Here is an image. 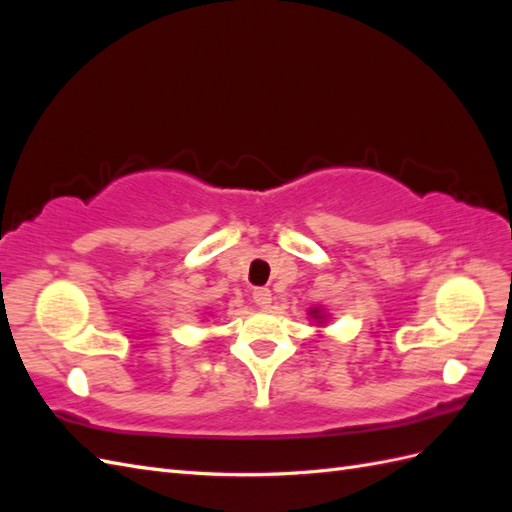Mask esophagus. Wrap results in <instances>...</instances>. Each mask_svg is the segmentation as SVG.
Masks as SVG:
<instances>
[{"label": "esophagus", "mask_w": 512, "mask_h": 512, "mask_svg": "<svg viewBox=\"0 0 512 512\" xmlns=\"http://www.w3.org/2000/svg\"><path fill=\"white\" fill-rule=\"evenodd\" d=\"M252 299H254V303H256L258 307L269 309V307H271V301H273V294H271L269 288H256V290L252 292Z\"/></svg>", "instance_id": "esophagus-1"}]
</instances>
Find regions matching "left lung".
<instances>
[{
    "instance_id": "1",
    "label": "left lung",
    "mask_w": 512,
    "mask_h": 512,
    "mask_svg": "<svg viewBox=\"0 0 512 512\" xmlns=\"http://www.w3.org/2000/svg\"><path fill=\"white\" fill-rule=\"evenodd\" d=\"M307 316L309 318H312L316 324H318V327H324V324H327L329 322V312H327V307H322V305H314V307H309L307 309Z\"/></svg>"
}]
</instances>
